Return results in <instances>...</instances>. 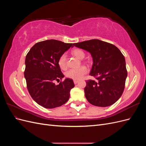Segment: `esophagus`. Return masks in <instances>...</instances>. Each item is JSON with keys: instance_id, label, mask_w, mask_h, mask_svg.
<instances>
[{"instance_id": "obj_1", "label": "esophagus", "mask_w": 146, "mask_h": 146, "mask_svg": "<svg viewBox=\"0 0 146 146\" xmlns=\"http://www.w3.org/2000/svg\"><path fill=\"white\" fill-rule=\"evenodd\" d=\"M78 82H79V81L77 80H74V84H77Z\"/></svg>"}]
</instances>
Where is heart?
Returning a JSON list of instances; mask_svg holds the SVG:
<instances>
[{"mask_svg":"<svg viewBox=\"0 0 146 146\" xmlns=\"http://www.w3.org/2000/svg\"><path fill=\"white\" fill-rule=\"evenodd\" d=\"M71 54L77 57V58L82 60L85 56V52L80 48H76L71 50ZM58 66L61 69H66L67 66H66V56L65 54H63L60 56L58 61ZM88 72V70L85 66H81V67L77 69H71L68 70L66 73V76L68 78L73 79V80H79L83 77L84 75H85Z\"/></svg>","mask_w":146,"mask_h":146,"instance_id":"1","label":"heart"}]
</instances>
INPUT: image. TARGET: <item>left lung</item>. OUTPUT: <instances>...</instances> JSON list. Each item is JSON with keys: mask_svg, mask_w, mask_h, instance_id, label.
I'll list each match as a JSON object with an SVG mask.
<instances>
[{"mask_svg": "<svg viewBox=\"0 0 146 146\" xmlns=\"http://www.w3.org/2000/svg\"><path fill=\"white\" fill-rule=\"evenodd\" d=\"M73 46L90 52L93 61L90 75L96 80L86 81L84 90L87 100L101 107L115 103L123 93L127 77L121 52L114 45L96 39L74 43Z\"/></svg>", "mask_w": 146, "mask_h": 146, "instance_id": "obj_1", "label": "left lung"}]
</instances>
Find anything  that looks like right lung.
I'll use <instances>...</instances> for the list:
<instances>
[{"instance_id":"right-lung-1","label":"right lung","mask_w":146,"mask_h":146,"mask_svg":"<svg viewBox=\"0 0 146 146\" xmlns=\"http://www.w3.org/2000/svg\"><path fill=\"white\" fill-rule=\"evenodd\" d=\"M70 47H73L71 43L50 39L36 43L26 55L24 77L27 90L32 99L46 108L58 107L67 102L75 86L68 78L57 85L54 83L64 77L58 61Z\"/></svg>"}]
</instances>
